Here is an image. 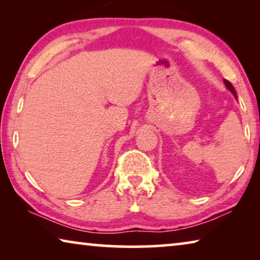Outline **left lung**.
Segmentation results:
<instances>
[{
	"label": "left lung",
	"instance_id": "1",
	"mask_svg": "<svg viewBox=\"0 0 260 260\" xmlns=\"http://www.w3.org/2000/svg\"><path fill=\"white\" fill-rule=\"evenodd\" d=\"M225 85H226V87L228 88V89H230L233 94H234V96L236 98V91H235V89H234V87H233V85L232 83L228 81V80H225Z\"/></svg>",
	"mask_w": 260,
	"mask_h": 260
}]
</instances>
